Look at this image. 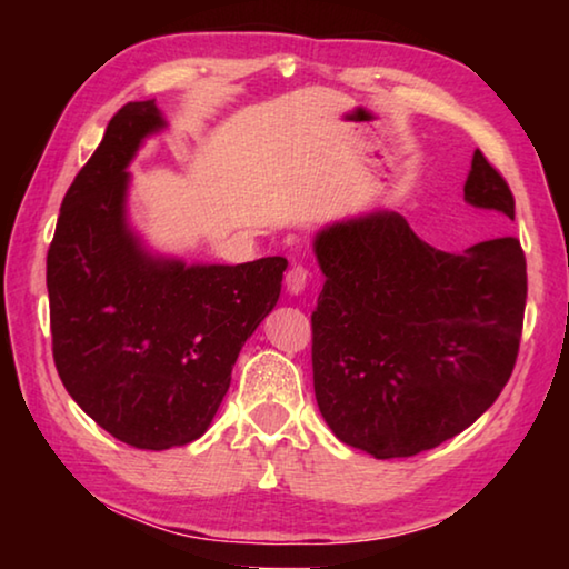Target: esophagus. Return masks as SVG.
<instances>
[{
  "label": "esophagus",
  "mask_w": 569,
  "mask_h": 569,
  "mask_svg": "<svg viewBox=\"0 0 569 569\" xmlns=\"http://www.w3.org/2000/svg\"><path fill=\"white\" fill-rule=\"evenodd\" d=\"M308 276H311V273H308L306 266L293 263V266L286 271V286H288V291H291V293H301L303 288H306V283H308Z\"/></svg>",
  "instance_id": "34e87169"
}]
</instances>
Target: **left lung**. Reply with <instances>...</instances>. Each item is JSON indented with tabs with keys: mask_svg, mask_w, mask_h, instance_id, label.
I'll return each mask as SVG.
<instances>
[{
	"mask_svg": "<svg viewBox=\"0 0 569 569\" xmlns=\"http://www.w3.org/2000/svg\"><path fill=\"white\" fill-rule=\"evenodd\" d=\"M465 200L515 220V196L475 152ZM326 276L311 313L313 391L343 445L413 457L475 423L512 377L527 261L502 236L445 253L399 213L336 223L316 238Z\"/></svg>",
	"mask_w": 569,
	"mask_h": 569,
	"instance_id": "left-lung-1",
	"label": "left lung"
}]
</instances>
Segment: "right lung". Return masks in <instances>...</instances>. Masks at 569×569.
<instances>
[{"mask_svg": "<svg viewBox=\"0 0 569 569\" xmlns=\"http://www.w3.org/2000/svg\"><path fill=\"white\" fill-rule=\"evenodd\" d=\"M128 102L64 192L47 250L52 356L80 409L134 449H170L210 427L250 333L273 311L288 261H156L124 226L130 158L162 128Z\"/></svg>", "mask_w": 569, "mask_h": 569, "instance_id": "1", "label": "right lung"}]
</instances>
